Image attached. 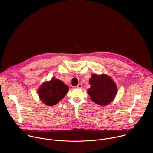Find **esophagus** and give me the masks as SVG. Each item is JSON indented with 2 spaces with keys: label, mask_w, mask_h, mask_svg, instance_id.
Wrapping results in <instances>:
<instances>
[{
  "label": "esophagus",
  "mask_w": 153,
  "mask_h": 153,
  "mask_svg": "<svg viewBox=\"0 0 153 153\" xmlns=\"http://www.w3.org/2000/svg\"><path fill=\"white\" fill-rule=\"evenodd\" d=\"M76 87V88H81L82 87V84H78Z\"/></svg>",
  "instance_id": "obj_1"
}]
</instances>
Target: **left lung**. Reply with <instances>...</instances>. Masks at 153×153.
<instances>
[{"mask_svg":"<svg viewBox=\"0 0 153 153\" xmlns=\"http://www.w3.org/2000/svg\"><path fill=\"white\" fill-rule=\"evenodd\" d=\"M89 83L91 87L88 89V93L93 102L105 106L114 100L117 95V87L109 76L106 74H92Z\"/></svg>","mask_w":153,"mask_h":153,"instance_id":"1","label":"left lung"}]
</instances>
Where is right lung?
Listing matches in <instances>:
<instances>
[{
	"label": "right lung",
	"instance_id": "add662e5",
	"mask_svg": "<svg viewBox=\"0 0 153 153\" xmlns=\"http://www.w3.org/2000/svg\"><path fill=\"white\" fill-rule=\"evenodd\" d=\"M69 88L61 80L53 77L51 81L44 82L38 89L41 100L48 106H53L60 101L67 94Z\"/></svg>",
	"mask_w": 153,
	"mask_h": 153
}]
</instances>
